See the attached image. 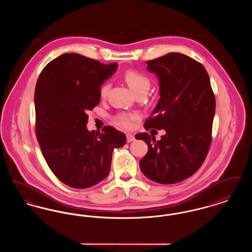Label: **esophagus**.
I'll use <instances>...</instances> for the list:
<instances>
[{"instance_id": "34e87169", "label": "esophagus", "mask_w": 252, "mask_h": 252, "mask_svg": "<svg viewBox=\"0 0 252 252\" xmlns=\"http://www.w3.org/2000/svg\"><path fill=\"white\" fill-rule=\"evenodd\" d=\"M134 140H135V137H134L133 134H131V133L126 134V142L127 143H131Z\"/></svg>"}]
</instances>
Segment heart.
<instances>
[{"label": "heart", "instance_id": "1", "mask_svg": "<svg viewBox=\"0 0 252 252\" xmlns=\"http://www.w3.org/2000/svg\"><path fill=\"white\" fill-rule=\"evenodd\" d=\"M125 80L126 81L129 88L134 92V94L141 92V91H147L150 88V80L149 78L141 72H136L129 70L125 73ZM109 91V84L105 83L100 88V96L102 98H106ZM138 118L137 113H122L116 117L117 123L124 127H130L133 121Z\"/></svg>", "mask_w": 252, "mask_h": 252}]
</instances>
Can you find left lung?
<instances>
[{"label": "left lung", "instance_id": "1", "mask_svg": "<svg viewBox=\"0 0 252 252\" xmlns=\"http://www.w3.org/2000/svg\"><path fill=\"white\" fill-rule=\"evenodd\" d=\"M146 64L158 79L160 97L144 127L164 129L165 134L159 141L146 132L136 135L148 146L140 167L155 182L178 183L193 175L206 158L216 98L202 64L188 56L169 53Z\"/></svg>", "mask_w": 252, "mask_h": 252}]
</instances>
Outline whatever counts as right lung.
<instances>
[{
  "instance_id": "add662e5",
  "label": "right lung",
  "mask_w": 252,
  "mask_h": 252,
  "mask_svg": "<svg viewBox=\"0 0 252 252\" xmlns=\"http://www.w3.org/2000/svg\"><path fill=\"white\" fill-rule=\"evenodd\" d=\"M118 68L78 54H64L40 72L35 90L36 139L56 177L86 189L108 176L112 152L126 143L112 126L87 128L88 110L100 102V88Z\"/></svg>"
}]
</instances>
